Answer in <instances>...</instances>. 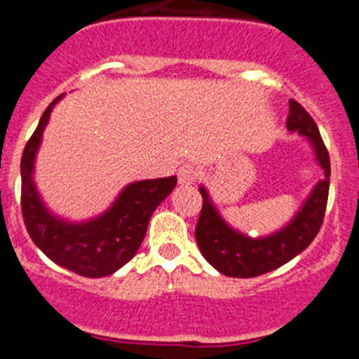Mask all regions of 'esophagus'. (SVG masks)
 Masks as SVG:
<instances>
[{"label":"esophagus","mask_w":359,"mask_h":359,"mask_svg":"<svg viewBox=\"0 0 359 359\" xmlns=\"http://www.w3.org/2000/svg\"><path fill=\"white\" fill-rule=\"evenodd\" d=\"M179 184L180 186H191L196 180V170L191 164H184V166L179 168Z\"/></svg>","instance_id":"34e87169"}]
</instances>
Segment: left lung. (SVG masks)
Listing matches in <instances>:
<instances>
[{"label":"left lung","mask_w":359,"mask_h":359,"mask_svg":"<svg viewBox=\"0 0 359 359\" xmlns=\"http://www.w3.org/2000/svg\"><path fill=\"white\" fill-rule=\"evenodd\" d=\"M286 128L290 134H299L308 141L315 163L324 172V179L311 187L288 224L264 236L238 231L218 211L208 187H198L203 203L195 229L196 243L205 261L224 276L245 279L272 272L304 252L320 231L329 195V154L313 118L295 100H290Z\"/></svg>","instance_id":"1"}]
</instances>
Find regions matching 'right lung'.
Segmentation results:
<instances>
[{
    "label": "right lung",
    "mask_w": 359,
    "mask_h": 359,
    "mask_svg": "<svg viewBox=\"0 0 359 359\" xmlns=\"http://www.w3.org/2000/svg\"><path fill=\"white\" fill-rule=\"evenodd\" d=\"M48 105L21 159V209L32 241L59 266L83 277H107L135 256L147 234L148 222L161 202L173 191L177 177L130 182L114 202L93 218L73 222L55 215L35 184V159L53 107Z\"/></svg>",
    "instance_id": "obj_1"
}]
</instances>
